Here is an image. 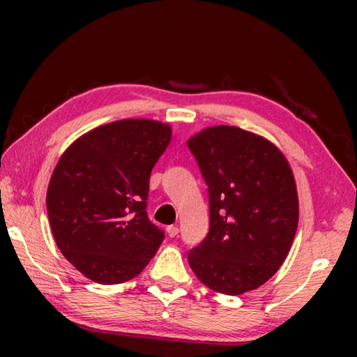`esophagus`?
<instances>
[{"mask_svg": "<svg viewBox=\"0 0 357 357\" xmlns=\"http://www.w3.org/2000/svg\"><path fill=\"white\" fill-rule=\"evenodd\" d=\"M167 233L170 238H174V236H178L179 228L176 225H170V227H167Z\"/></svg>", "mask_w": 357, "mask_h": 357, "instance_id": "1", "label": "esophagus"}]
</instances>
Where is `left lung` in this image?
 Segmentation results:
<instances>
[{
    "label": "left lung",
    "mask_w": 357,
    "mask_h": 357,
    "mask_svg": "<svg viewBox=\"0 0 357 357\" xmlns=\"http://www.w3.org/2000/svg\"><path fill=\"white\" fill-rule=\"evenodd\" d=\"M187 146L209 193V233L189 252L192 271L222 294L261 287L285 261L298 229V190L285 155L234 126L204 129Z\"/></svg>",
    "instance_id": "left-lung-1"
}]
</instances>
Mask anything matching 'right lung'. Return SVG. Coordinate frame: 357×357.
Wrapping results in <instances>:
<instances>
[{
  "mask_svg": "<svg viewBox=\"0 0 357 357\" xmlns=\"http://www.w3.org/2000/svg\"><path fill=\"white\" fill-rule=\"evenodd\" d=\"M172 140L153 119H121L89 130L58 160L47 213L58 249L100 285L134 279L165 234L148 219L151 170Z\"/></svg>",
  "mask_w": 357,
  "mask_h": 357,
  "instance_id": "obj_1",
  "label": "right lung"
}]
</instances>
